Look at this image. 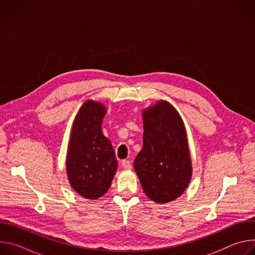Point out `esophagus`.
<instances>
[{
  "label": "esophagus",
  "mask_w": 255,
  "mask_h": 255,
  "mask_svg": "<svg viewBox=\"0 0 255 255\" xmlns=\"http://www.w3.org/2000/svg\"><path fill=\"white\" fill-rule=\"evenodd\" d=\"M122 167L125 169H130L131 168V162L129 160H123L122 161Z\"/></svg>",
  "instance_id": "34e87169"
}]
</instances>
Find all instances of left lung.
<instances>
[{"label":"left lung","instance_id":"left-lung-1","mask_svg":"<svg viewBox=\"0 0 255 255\" xmlns=\"http://www.w3.org/2000/svg\"><path fill=\"white\" fill-rule=\"evenodd\" d=\"M143 146L134 169L144 194L166 204L188 188L193 174L188 135L176 109L164 100L142 110Z\"/></svg>","mask_w":255,"mask_h":255}]
</instances>
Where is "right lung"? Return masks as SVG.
<instances>
[{
	"instance_id": "add662e5",
	"label": "right lung",
	"mask_w": 255,
	"mask_h": 255,
	"mask_svg": "<svg viewBox=\"0 0 255 255\" xmlns=\"http://www.w3.org/2000/svg\"><path fill=\"white\" fill-rule=\"evenodd\" d=\"M107 108L86 101L74 120L66 153V174L70 187L80 196L97 200L112 185L118 161L111 141L102 131Z\"/></svg>"
}]
</instances>
